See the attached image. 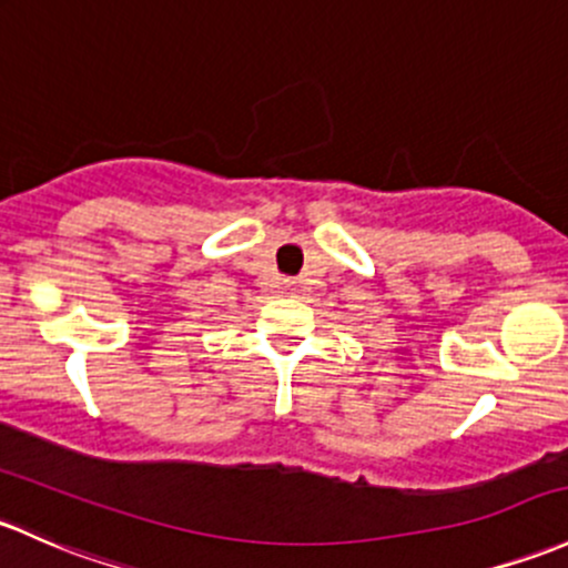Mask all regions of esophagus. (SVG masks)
<instances>
[{
    "mask_svg": "<svg viewBox=\"0 0 568 568\" xmlns=\"http://www.w3.org/2000/svg\"><path fill=\"white\" fill-rule=\"evenodd\" d=\"M285 288H288V285H285Z\"/></svg>",
    "mask_w": 568,
    "mask_h": 568,
    "instance_id": "esophagus-1",
    "label": "esophagus"
}]
</instances>
